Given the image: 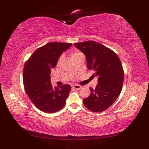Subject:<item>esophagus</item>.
<instances>
[{
    "instance_id": "1",
    "label": "esophagus",
    "mask_w": 149,
    "mask_h": 149,
    "mask_svg": "<svg viewBox=\"0 0 149 149\" xmlns=\"http://www.w3.org/2000/svg\"><path fill=\"white\" fill-rule=\"evenodd\" d=\"M72 88H73V89H74V90H78L81 89V86H80V85H78V84H74L72 86Z\"/></svg>"
}]
</instances>
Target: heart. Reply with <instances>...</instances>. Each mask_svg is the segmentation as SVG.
<instances>
[{
	"label": "heart",
	"instance_id": "b5f03b06",
	"mask_svg": "<svg viewBox=\"0 0 149 149\" xmlns=\"http://www.w3.org/2000/svg\"><path fill=\"white\" fill-rule=\"evenodd\" d=\"M81 54V53L79 52H73V53L72 54V58H74V57H75V56L79 55V54ZM61 58H62V56L60 57L59 61H60V60L61 59Z\"/></svg>",
	"mask_w": 149,
	"mask_h": 149
}]
</instances>
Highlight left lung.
Segmentation results:
<instances>
[{
    "instance_id": "left-lung-1",
    "label": "left lung",
    "mask_w": 149,
    "mask_h": 149,
    "mask_svg": "<svg viewBox=\"0 0 149 149\" xmlns=\"http://www.w3.org/2000/svg\"><path fill=\"white\" fill-rule=\"evenodd\" d=\"M74 46L86 56L87 67L98 77L95 89L90 88L85 107L93 112L106 110L115 102L122 89L124 72L119 58L112 50L94 41L75 43Z\"/></svg>"
}]
</instances>
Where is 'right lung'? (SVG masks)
<instances>
[{"mask_svg":"<svg viewBox=\"0 0 149 149\" xmlns=\"http://www.w3.org/2000/svg\"><path fill=\"white\" fill-rule=\"evenodd\" d=\"M72 43L51 42L36 50L25 63L24 86L34 106L43 112L53 113L65 106L71 86L54 88L50 83V70L54 68L59 57Z\"/></svg>","mask_w":149,"mask_h":149,"instance_id":"1","label":"right lung"}]
</instances>
